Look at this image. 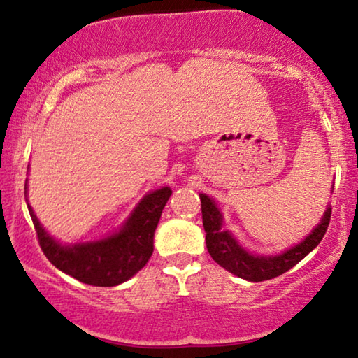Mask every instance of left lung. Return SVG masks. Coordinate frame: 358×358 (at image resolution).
Returning a JSON list of instances; mask_svg holds the SVG:
<instances>
[{
	"label": "left lung",
	"instance_id": "1",
	"mask_svg": "<svg viewBox=\"0 0 358 358\" xmlns=\"http://www.w3.org/2000/svg\"><path fill=\"white\" fill-rule=\"evenodd\" d=\"M199 197L202 223H204L206 230V244L210 257L230 273L248 281L271 280L291 270L292 266L301 262L308 252H312L318 246L324 233H327L329 217H331V206L328 204L322 220L301 243L285 249L280 254L260 255L249 252L234 238V234L230 230L223 228V213L215 199H212L207 194H199Z\"/></svg>",
	"mask_w": 358,
	"mask_h": 358
}]
</instances>
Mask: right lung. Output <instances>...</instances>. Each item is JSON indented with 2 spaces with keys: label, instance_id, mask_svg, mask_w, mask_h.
I'll list each match as a JSON object with an SVG mask.
<instances>
[{
  "label": "right lung",
  "instance_id": "add662e5",
  "mask_svg": "<svg viewBox=\"0 0 358 358\" xmlns=\"http://www.w3.org/2000/svg\"><path fill=\"white\" fill-rule=\"evenodd\" d=\"M170 194L172 189L169 186L149 191L119 230L94 241L71 244L52 238L40 223L31 206L27 204V207L48 260L85 285L106 287L130 280L148 264L154 250V231Z\"/></svg>",
  "mask_w": 358,
  "mask_h": 358
}]
</instances>
